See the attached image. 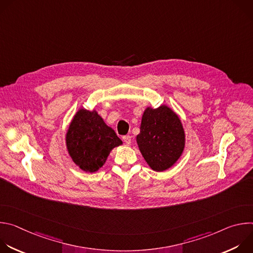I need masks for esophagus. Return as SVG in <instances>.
Listing matches in <instances>:
<instances>
[{"mask_svg": "<svg viewBox=\"0 0 253 253\" xmlns=\"http://www.w3.org/2000/svg\"><path fill=\"white\" fill-rule=\"evenodd\" d=\"M122 140L124 141V143L126 144V145H130L131 144V136H129V135H126V136H123V138H122Z\"/></svg>", "mask_w": 253, "mask_h": 253, "instance_id": "34e87169", "label": "esophagus"}]
</instances>
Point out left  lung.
Segmentation results:
<instances>
[{
  "instance_id": "obj_1",
  "label": "left lung",
  "mask_w": 253,
  "mask_h": 253,
  "mask_svg": "<svg viewBox=\"0 0 253 253\" xmlns=\"http://www.w3.org/2000/svg\"><path fill=\"white\" fill-rule=\"evenodd\" d=\"M136 141L149 167L162 172L181 157L185 147V131L179 116L169 106L147 107L143 112Z\"/></svg>"
}]
</instances>
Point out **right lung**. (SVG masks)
Segmentation results:
<instances>
[{"label": "right lung", "instance_id": "1", "mask_svg": "<svg viewBox=\"0 0 253 253\" xmlns=\"http://www.w3.org/2000/svg\"><path fill=\"white\" fill-rule=\"evenodd\" d=\"M122 144L115 131L104 122L95 109L80 108L66 133V147L71 159L88 173L98 171L110 152Z\"/></svg>", "mask_w": 253, "mask_h": 253}]
</instances>
